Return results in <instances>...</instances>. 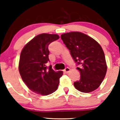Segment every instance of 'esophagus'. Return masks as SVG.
<instances>
[{"instance_id":"obj_1","label":"esophagus","mask_w":120,"mask_h":120,"mask_svg":"<svg viewBox=\"0 0 120 120\" xmlns=\"http://www.w3.org/2000/svg\"><path fill=\"white\" fill-rule=\"evenodd\" d=\"M70 68H68V67H66L65 68V69H64V71L65 72V73H68V72H69L70 71Z\"/></svg>"}]
</instances>
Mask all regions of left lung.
Instances as JSON below:
<instances>
[{
	"label": "left lung",
	"mask_w": 120,
	"mask_h": 120,
	"mask_svg": "<svg viewBox=\"0 0 120 120\" xmlns=\"http://www.w3.org/2000/svg\"><path fill=\"white\" fill-rule=\"evenodd\" d=\"M80 73V79L74 82L82 93H90L99 87L107 71L105 56L99 44L89 36L79 32L61 35Z\"/></svg>",
	"instance_id": "1"
}]
</instances>
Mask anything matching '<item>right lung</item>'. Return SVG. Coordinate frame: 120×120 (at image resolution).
<instances>
[{
  "instance_id": "right-lung-1",
  "label": "right lung",
  "mask_w": 120,
  "mask_h": 120,
  "mask_svg": "<svg viewBox=\"0 0 120 120\" xmlns=\"http://www.w3.org/2000/svg\"><path fill=\"white\" fill-rule=\"evenodd\" d=\"M56 34H42L29 41L21 53L19 72L22 80L32 91L43 96L57 90L62 71L56 72L46 64L49 61V45L59 39Z\"/></svg>"
}]
</instances>
